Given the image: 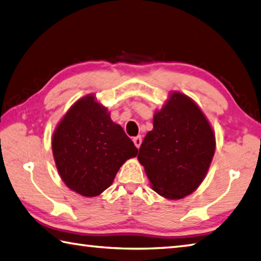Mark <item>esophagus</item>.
<instances>
[{
	"label": "esophagus",
	"instance_id": "34e87169",
	"mask_svg": "<svg viewBox=\"0 0 261 261\" xmlns=\"http://www.w3.org/2000/svg\"><path fill=\"white\" fill-rule=\"evenodd\" d=\"M133 142H134L135 146L137 147V149H139V147L141 146V143H142V137L141 136H136V137H134V139H133Z\"/></svg>",
	"mask_w": 261,
	"mask_h": 261
}]
</instances>
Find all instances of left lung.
<instances>
[{"label": "left lung", "instance_id": "8db88e82", "mask_svg": "<svg viewBox=\"0 0 261 261\" xmlns=\"http://www.w3.org/2000/svg\"><path fill=\"white\" fill-rule=\"evenodd\" d=\"M214 130L189 96L173 92L153 117L142 142L140 164L152 189L167 199H181L199 188L215 153Z\"/></svg>", "mask_w": 261, "mask_h": 261}]
</instances>
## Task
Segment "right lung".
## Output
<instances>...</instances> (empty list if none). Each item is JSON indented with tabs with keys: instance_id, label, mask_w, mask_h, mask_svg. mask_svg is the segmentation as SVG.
<instances>
[{
	"instance_id": "obj_1",
	"label": "right lung",
	"mask_w": 261,
	"mask_h": 261,
	"mask_svg": "<svg viewBox=\"0 0 261 261\" xmlns=\"http://www.w3.org/2000/svg\"><path fill=\"white\" fill-rule=\"evenodd\" d=\"M54 161L61 179L83 196H96L112 184L136 146L94 95L78 100L59 122L52 137Z\"/></svg>"
}]
</instances>
